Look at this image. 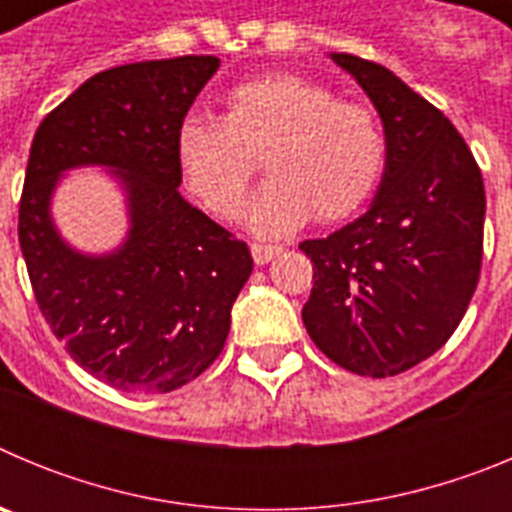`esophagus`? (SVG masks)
Instances as JSON below:
<instances>
[{
    "instance_id": "esophagus-1",
    "label": "esophagus",
    "mask_w": 512,
    "mask_h": 512,
    "mask_svg": "<svg viewBox=\"0 0 512 512\" xmlns=\"http://www.w3.org/2000/svg\"><path fill=\"white\" fill-rule=\"evenodd\" d=\"M279 253H282V246H266V243H253L251 246V256L259 266L269 264L274 256H279Z\"/></svg>"
}]
</instances>
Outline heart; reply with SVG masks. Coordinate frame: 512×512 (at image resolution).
I'll return each instance as SVG.
<instances>
[{
	"label": "heart",
	"mask_w": 512,
	"mask_h": 512,
	"mask_svg": "<svg viewBox=\"0 0 512 512\" xmlns=\"http://www.w3.org/2000/svg\"><path fill=\"white\" fill-rule=\"evenodd\" d=\"M176 158L189 189L225 220L241 215L264 158L271 179L253 197L248 225L284 235L312 215L333 223L364 207L387 164V133L372 107L274 74L235 87L225 117H184Z\"/></svg>",
	"instance_id": "1"
}]
</instances>
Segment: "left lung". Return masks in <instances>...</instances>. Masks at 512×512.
Masks as SVG:
<instances>
[{
  "mask_svg": "<svg viewBox=\"0 0 512 512\" xmlns=\"http://www.w3.org/2000/svg\"><path fill=\"white\" fill-rule=\"evenodd\" d=\"M387 133V164L369 210L302 241L312 292L302 320L315 346L348 372L395 377L449 341L479 282L485 184L451 120L390 69L348 53Z\"/></svg>",
  "mask_w": 512,
  "mask_h": 512,
  "instance_id": "8db88e82",
  "label": "left lung"
}]
</instances>
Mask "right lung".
<instances>
[{
	"label": "right lung",
	"mask_w": 512,
	"mask_h": 512,
	"mask_svg": "<svg viewBox=\"0 0 512 512\" xmlns=\"http://www.w3.org/2000/svg\"><path fill=\"white\" fill-rule=\"evenodd\" d=\"M215 56L140 61L94 74L40 122L20 200V248L53 336L115 390L161 395L220 356L251 251L179 194L176 130ZM107 165L129 194L126 243L104 257L57 235L50 197L63 170Z\"/></svg>",
	"instance_id": "add662e5"
}]
</instances>
